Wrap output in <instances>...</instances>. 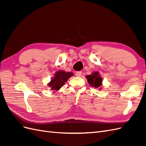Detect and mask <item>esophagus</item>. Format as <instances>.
<instances>
[{
	"label": "esophagus",
	"mask_w": 146,
	"mask_h": 146,
	"mask_svg": "<svg viewBox=\"0 0 146 146\" xmlns=\"http://www.w3.org/2000/svg\"><path fill=\"white\" fill-rule=\"evenodd\" d=\"M82 74V71H78L76 73V76L77 77H80Z\"/></svg>",
	"instance_id": "obj_1"
}]
</instances>
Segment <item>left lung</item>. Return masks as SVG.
I'll list each match as a JSON object with an SVG mask.
<instances>
[{
    "label": "left lung",
    "mask_w": 146,
    "mask_h": 146,
    "mask_svg": "<svg viewBox=\"0 0 146 146\" xmlns=\"http://www.w3.org/2000/svg\"><path fill=\"white\" fill-rule=\"evenodd\" d=\"M86 78H87L88 82L92 87L98 88L102 85V78L99 76V73L98 72H94L92 73L91 75L86 76Z\"/></svg>",
    "instance_id": "8db88e82"
}]
</instances>
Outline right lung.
Instances as JSON below:
<instances>
[{
    "mask_svg": "<svg viewBox=\"0 0 146 146\" xmlns=\"http://www.w3.org/2000/svg\"><path fill=\"white\" fill-rule=\"evenodd\" d=\"M74 75L72 72H66L63 70H59L55 74V77L53 78L48 86L51 88L52 90L58 91L61 86H63L65 82L68 81V79Z\"/></svg>",
    "mask_w": 146,
    "mask_h": 146,
    "instance_id": "add662e5",
    "label": "right lung"
}]
</instances>
